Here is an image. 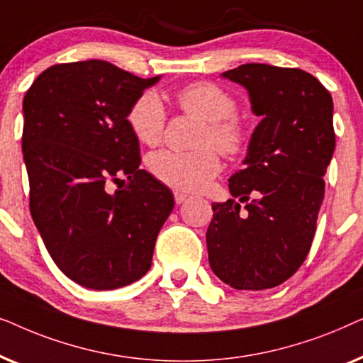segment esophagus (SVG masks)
I'll return each mask as SVG.
<instances>
[{
	"label": "esophagus",
	"instance_id": "1",
	"mask_svg": "<svg viewBox=\"0 0 363 363\" xmlns=\"http://www.w3.org/2000/svg\"><path fill=\"white\" fill-rule=\"evenodd\" d=\"M173 195H175L177 205H182V203L186 201V198H188L186 193H182V191H175V193H173Z\"/></svg>",
	"mask_w": 363,
	"mask_h": 363
}]
</instances>
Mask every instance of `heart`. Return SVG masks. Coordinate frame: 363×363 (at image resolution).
Returning <instances> with one entry per match:
<instances>
[{"instance_id": "obj_1", "label": "heart", "mask_w": 363, "mask_h": 363, "mask_svg": "<svg viewBox=\"0 0 363 363\" xmlns=\"http://www.w3.org/2000/svg\"><path fill=\"white\" fill-rule=\"evenodd\" d=\"M182 111L200 118L203 127L196 143L201 148L193 152L158 150L148 158V168L158 180L178 191H198L210 185L221 170L215 148L236 155L250 142V130L235 116L238 102L231 92L213 82L191 84L178 92ZM127 122L138 140L145 145H157L165 130L167 111L155 92H143L128 108Z\"/></svg>"}]
</instances>
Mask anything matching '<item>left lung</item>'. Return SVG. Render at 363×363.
I'll return each mask as SVG.
<instances>
[{
    "label": "left lung",
    "mask_w": 363,
    "mask_h": 363,
    "mask_svg": "<svg viewBox=\"0 0 363 363\" xmlns=\"http://www.w3.org/2000/svg\"><path fill=\"white\" fill-rule=\"evenodd\" d=\"M250 94L261 122L245 167L230 178V193L249 201L213 203L206 231L215 274L240 291L271 289L289 279L309 255L334 155V102L309 72L269 64H242L223 72Z\"/></svg>",
    "instance_id": "8db88e82"
}]
</instances>
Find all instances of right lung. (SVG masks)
Masks as SVG:
<instances>
[{"label":"right lung","instance_id":"add662e5","mask_svg":"<svg viewBox=\"0 0 363 363\" xmlns=\"http://www.w3.org/2000/svg\"><path fill=\"white\" fill-rule=\"evenodd\" d=\"M158 79L92 59L51 66L24 96L33 221L59 269L89 289L145 276L175 205L172 191L138 168L140 147L127 122L133 101ZM123 174L128 185L108 192L106 182Z\"/></svg>","mask_w":363,"mask_h":363}]
</instances>
